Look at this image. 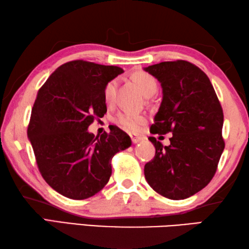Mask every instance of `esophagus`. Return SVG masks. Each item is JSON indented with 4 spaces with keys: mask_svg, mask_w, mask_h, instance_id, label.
<instances>
[{
    "mask_svg": "<svg viewBox=\"0 0 249 249\" xmlns=\"http://www.w3.org/2000/svg\"><path fill=\"white\" fill-rule=\"evenodd\" d=\"M130 140H132L133 144H137L138 142L142 141V136H138V135H134V134H129Z\"/></svg>",
    "mask_w": 249,
    "mask_h": 249,
    "instance_id": "obj_1",
    "label": "esophagus"
}]
</instances>
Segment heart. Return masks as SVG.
Listing matches in <instances>:
<instances>
[{"label":"heart","mask_w":249,"mask_h":249,"mask_svg":"<svg viewBox=\"0 0 249 249\" xmlns=\"http://www.w3.org/2000/svg\"><path fill=\"white\" fill-rule=\"evenodd\" d=\"M135 84L142 93L146 96H150L156 93L158 89V83L153 75L145 72V71H135L130 75ZM117 87V81L115 79L109 80L104 86L103 89V98L107 103H111L114 99L115 91ZM121 127L127 130V132H138L142 125L146 123V116L142 114H136V113L129 112H121L116 115L114 120Z\"/></svg>","instance_id":"b5f03b06"}]
</instances>
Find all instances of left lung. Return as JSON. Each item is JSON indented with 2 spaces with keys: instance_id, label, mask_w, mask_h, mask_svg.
I'll return each mask as SVG.
<instances>
[{
  "instance_id": "left-lung-1",
  "label": "left lung",
  "mask_w": 249,
  "mask_h": 249,
  "mask_svg": "<svg viewBox=\"0 0 249 249\" xmlns=\"http://www.w3.org/2000/svg\"><path fill=\"white\" fill-rule=\"evenodd\" d=\"M144 70L162 88L150 133H172L169 146L148 138L156 154L145 165V178L162 196L187 199L212 180L224 150L221 103L208 75L191 62L163 61Z\"/></svg>"
}]
</instances>
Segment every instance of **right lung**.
Listing matches in <instances>:
<instances>
[{
  "label": "right lung",
  "mask_w": 249,
  "mask_h": 249,
  "mask_svg": "<svg viewBox=\"0 0 249 249\" xmlns=\"http://www.w3.org/2000/svg\"><path fill=\"white\" fill-rule=\"evenodd\" d=\"M122 72L116 66L73 60L38 90L27 136L43 178L66 197L83 200L100 192L112 175L113 156L132 145L117 126L100 137L88 132L107 113L104 86Z\"/></svg>",
  "instance_id": "obj_1"
}]
</instances>
